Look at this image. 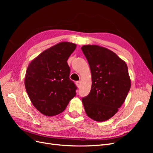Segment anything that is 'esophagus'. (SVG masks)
I'll return each instance as SVG.
<instances>
[{"label": "esophagus", "instance_id": "obj_1", "mask_svg": "<svg viewBox=\"0 0 153 153\" xmlns=\"http://www.w3.org/2000/svg\"><path fill=\"white\" fill-rule=\"evenodd\" d=\"M76 86H77V87H80V81H76Z\"/></svg>", "mask_w": 153, "mask_h": 153}]
</instances>
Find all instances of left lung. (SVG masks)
<instances>
[{"instance_id":"left-lung-1","label":"left lung","mask_w":153,"mask_h":153,"mask_svg":"<svg viewBox=\"0 0 153 153\" xmlns=\"http://www.w3.org/2000/svg\"><path fill=\"white\" fill-rule=\"evenodd\" d=\"M92 75L90 93L82 98L88 117L107 121L117 112L131 87L128 66L112 51L98 45L82 47Z\"/></svg>"}]
</instances>
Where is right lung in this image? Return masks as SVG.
I'll use <instances>...</instances> for the list:
<instances>
[{
    "mask_svg": "<svg viewBox=\"0 0 153 153\" xmlns=\"http://www.w3.org/2000/svg\"><path fill=\"white\" fill-rule=\"evenodd\" d=\"M76 47L61 42L41 53L29 64L25 76L27 94L34 107L47 116L62 113L76 95L67 61Z\"/></svg>",
    "mask_w": 153,
    "mask_h": 153,
    "instance_id": "1",
    "label": "right lung"
}]
</instances>
